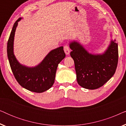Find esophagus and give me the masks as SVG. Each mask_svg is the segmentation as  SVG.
I'll use <instances>...</instances> for the list:
<instances>
[{
	"mask_svg": "<svg viewBox=\"0 0 126 126\" xmlns=\"http://www.w3.org/2000/svg\"><path fill=\"white\" fill-rule=\"evenodd\" d=\"M63 49H64V51L65 53V54L66 55H69L70 53V49L69 47V46L68 45H65L64 46V48H63Z\"/></svg>",
	"mask_w": 126,
	"mask_h": 126,
	"instance_id": "obj_1",
	"label": "esophagus"
}]
</instances>
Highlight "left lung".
I'll return each mask as SVG.
<instances>
[{"mask_svg":"<svg viewBox=\"0 0 126 126\" xmlns=\"http://www.w3.org/2000/svg\"><path fill=\"white\" fill-rule=\"evenodd\" d=\"M70 56L75 62L77 81L81 87L96 89L106 83L116 71L118 62V45L111 39L102 54L89 53L77 41L69 43Z\"/></svg>","mask_w":126,"mask_h":126,"instance_id":"1","label":"left lung"}]
</instances>
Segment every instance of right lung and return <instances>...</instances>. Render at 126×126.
<instances>
[{"label":"right lung","mask_w":126,"mask_h":126,"mask_svg":"<svg viewBox=\"0 0 126 126\" xmlns=\"http://www.w3.org/2000/svg\"><path fill=\"white\" fill-rule=\"evenodd\" d=\"M19 18L12 29L7 42V56L10 67L15 78L24 88L32 92L42 93L52 87L58 65L65 57L63 46L51 50L44 59L33 67H29L19 63L14 53V41Z\"/></svg>","instance_id":"obj_1"}]
</instances>
